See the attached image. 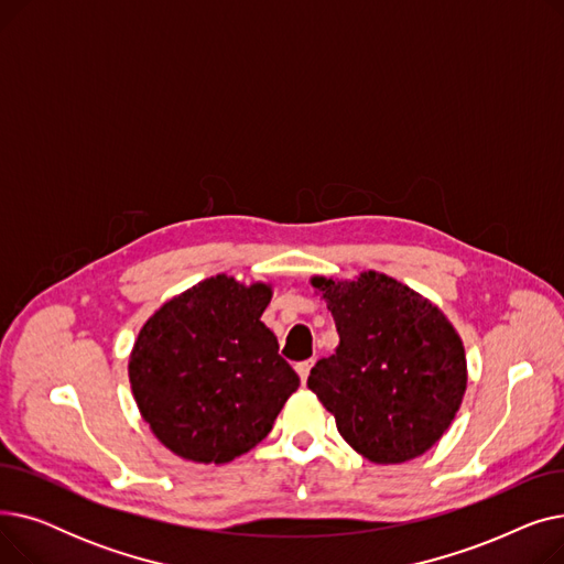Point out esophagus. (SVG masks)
<instances>
[{"mask_svg": "<svg viewBox=\"0 0 564 564\" xmlns=\"http://www.w3.org/2000/svg\"><path fill=\"white\" fill-rule=\"evenodd\" d=\"M313 359H308V361H302V364H297V375H300V379L306 383V379H308V375H311V368H313Z\"/></svg>", "mask_w": 564, "mask_h": 564, "instance_id": "esophagus-1", "label": "esophagus"}]
</instances>
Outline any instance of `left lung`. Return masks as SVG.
<instances>
[{"label":"left lung","instance_id":"1","mask_svg":"<svg viewBox=\"0 0 564 564\" xmlns=\"http://www.w3.org/2000/svg\"><path fill=\"white\" fill-rule=\"evenodd\" d=\"M340 343L319 359L308 389L334 413L349 446L375 464L427 453L455 421L466 354L448 317L409 285L379 272L354 281L313 276Z\"/></svg>","mask_w":564,"mask_h":564}]
</instances>
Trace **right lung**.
I'll use <instances>...</instances> for the list:
<instances>
[{
	"label": "right lung",
	"mask_w": 564,
	"mask_h": 564,
	"mask_svg": "<svg viewBox=\"0 0 564 564\" xmlns=\"http://www.w3.org/2000/svg\"><path fill=\"white\" fill-rule=\"evenodd\" d=\"M272 285L217 274L141 327L128 364L143 421L177 457L226 464L270 434L300 377L260 322Z\"/></svg>",
	"instance_id": "obj_1"
}]
</instances>
